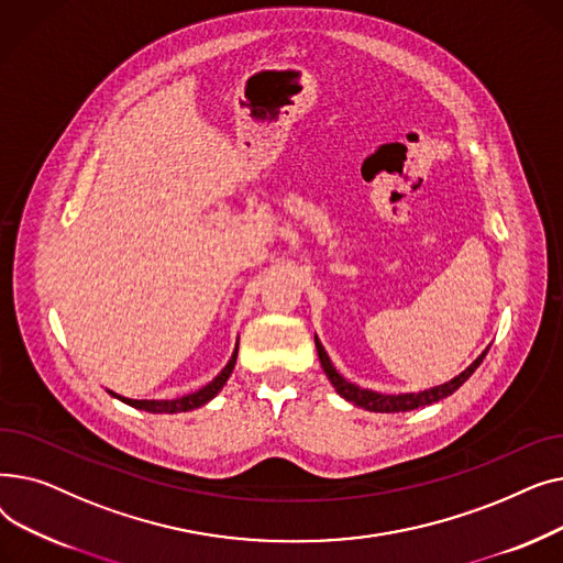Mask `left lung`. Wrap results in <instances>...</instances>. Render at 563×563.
I'll list each match as a JSON object with an SVG mask.
<instances>
[{"mask_svg": "<svg viewBox=\"0 0 563 563\" xmlns=\"http://www.w3.org/2000/svg\"><path fill=\"white\" fill-rule=\"evenodd\" d=\"M314 344H317V353H319V361H321V367L323 372H327L329 380L333 383V388L346 399V401H353L356 406L365 408V410H374V412H399V410H412V408H420V406H429V404H435L440 399L450 397L452 393H456L463 383L472 376V372H475L484 356L488 353V349L482 353V356L472 363L465 372H461L456 378H452L450 383H442V386H435L431 390H424V393H410V395H380V393H372V390H363L358 386H353V383H349L344 376H340L331 363V358L327 356V351H323L321 342L314 338Z\"/></svg>", "mask_w": 563, "mask_h": 563, "instance_id": "8db88e82", "label": "left lung"}]
</instances>
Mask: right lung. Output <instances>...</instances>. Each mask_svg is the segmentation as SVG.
<instances>
[{
  "label": "right lung",
  "instance_id": "add662e5",
  "mask_svg": "<svg viewBox=\"0 0 563 563\" xmlns=\"http://www.w3.org/2000/svg\"><path fill=\"white\" fill-rule=\"evenodd\" d=\"M234 363H236V349L232 353V358L228 361V365L221 369V374L214 380L207 383V386L200 388L198 393L185 395L180 399H159V401H155V399H125V397H118L113 393L111 395L118 397L121 401H125V404H130V406H134V408H139V410H147V412H183V410L187 412V410H194V408L207 404L214 395H219V390L225 386L228 376L234 369Z\"/></svg>",
  "mask_w": 563,
  "mask_h": 563
}]
</instances>
